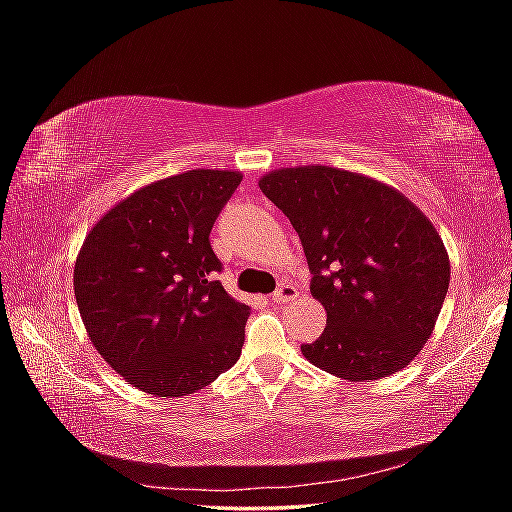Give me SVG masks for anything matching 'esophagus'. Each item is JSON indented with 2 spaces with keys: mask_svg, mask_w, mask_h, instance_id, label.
Listing matches in <instances>:
<instances>
[{
  "mask_svg": "<svg viewBox=\"0 0 512 512\" xmlns=\"http://www.w3.org/2000/svg\"><path fill=\"white\" fill-rule=\"evenodd\" d=\"M297 288L290 286V284H282L280 288H277L273 294H271V301L273 303H288L292 299H297Z\"/></svg>",
  "mask_w": 512,
  "mask_h": 512,
  "instance_id": "1",
  "label": "esophagus"
}]
</instances>
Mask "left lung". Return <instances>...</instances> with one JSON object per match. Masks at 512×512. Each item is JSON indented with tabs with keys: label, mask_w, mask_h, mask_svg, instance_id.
<instances>
[{
	"label": "left lung",
	"mask_w": 512,
	"mask_h": 512,
	"mask_svg": "<svg viewBox=\"0 0 512 512\" xmlns=\"http://www.w3.org/2000/svg\"><path fill=\"white\" fill-rule=\"evenodd\" d=\"M258 188L299 232L327 327L305 359L350 380L404 369L436 327L451 260L427 215L378 179L333 166L271 170Z\"/></svg>",
	"instance_id": "left-lung-1"
}]
</instances>
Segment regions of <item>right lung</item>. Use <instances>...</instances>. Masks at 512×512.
<instances>
[{
	"label": "right lung",
	"mask_w": 512,
	"mask_h": 512,
	"mask_svg": "<svg viewBox=\"0 0 512 512\" xmlns=\"http://www.w3.org/2000/svg\"><path fill=\"white\" fill-rule=\"evenodd\" d=\"M241 179L196 168L153 181L87 232L76 305L91 344L136 389L190 395L239 361L250 307L215 280L209 232Z\"/></svg>",
	"instance_id": "add662e5"
}]
</instances>
